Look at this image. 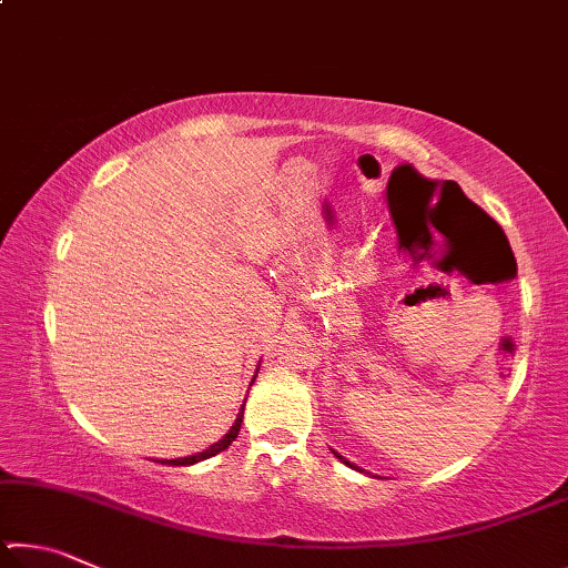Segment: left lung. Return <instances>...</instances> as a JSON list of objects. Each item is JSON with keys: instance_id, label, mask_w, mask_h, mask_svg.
<instances>
[{"instance_id": "1", "label": "left lung", "mask_w": 568, "mask_h": 568, "mask_svg": "<svg viewBox=\"0 0 568 568\" xmlns=\"http://www.w3.org/2000/svg\"><path fill=\"white\" fill-rule=\"evenodd\" d=\"M331 450H333V448H331ZM333 456H335V458H338V460H343V464H345V466H351V468H355V470H361V474H368V470H365V468H361V466H355V464H351V460H348V458H345V456H341V454H338V450H333Z\"/></svg>"}]
</instances>
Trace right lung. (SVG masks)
Here are the masks:
<instances>
[{"label":"right lung","mask_w":568,"mask_h":568,"mask_svg":"<svg viewBox=\"0 0 568 568\" xmlns=\"http://www.w3.org/2000/svg\"><path fill=\"white\" fill-rule=\"evenodd\" d=\"M255 376H257V371H255ZM255 376H253V381H255ZM253 381H250V386H253ZM243 410H245V400H243V406H240V410H237L235 423H233V426H230L227 434L217 440V444H213V446L205 448V450H200V454H195V456L162 460V464H168V466H192V464H200V460H205V458H210V456H217L220 450H225V448L237 438V434H240V423H243Z\"/></svg>","instance_id":"right-lung-1"}]
</instances>
